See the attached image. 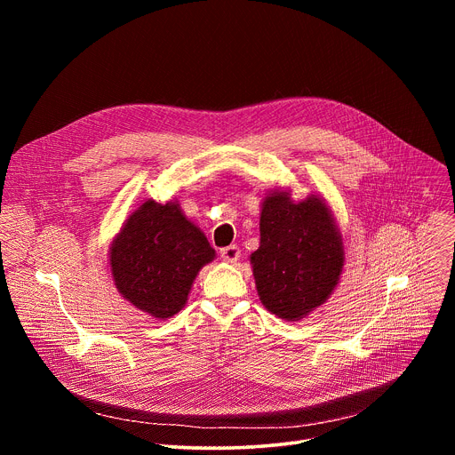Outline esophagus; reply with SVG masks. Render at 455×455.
Instances as JSON below:
<instances>
[{"mask_svg":"<svg viewBox=\"0 0 455 455\" xmlns=\"http://www.w3.org/2000/svg\"><path fill=\"white\" fill-rule=\"evenodd\" d=\"M220 253H221L223 261H227V263H235L237 259H239V255H241V250H239L235 244H230V246L221 248Z\"/></svg>","mask_w":455,"mask_h":455,"instance_id":"obj_1","label":"esophagus"}]
</instances>
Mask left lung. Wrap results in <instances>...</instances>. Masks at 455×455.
Masks as SVG:
<instances>
[{"label": "left lung", "mask_w": 455, "mask_h": 455, "mask_svg": "<svg viewBox=\"0 0 455 455\" xmlns=\"http://www.w3.org/2000/svg\"><path fill=\"white\" fill-rule=\"evenodd\" d=\"M261 241L250 255L257 295L279 318L300 320L326 302L344 268L342 234L322 196L295 202L290 190L267 194Z\"/></svg>", "instance_id": "1"}]
</instances>
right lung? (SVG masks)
<instances>
[{
    "label": "right lung",
    "instance_id": "obj_1",
    "mask_svg": "<svg viewBox=\"0 0 455 455\" xmlns=\"http://www.w3.org/2000/svg\"><path fill=\"white\" fill-rule=\"evenodd\" d=\"M108 255L118 293L165 320L185 306L194 279L214 261L216 250L176 200H148L127 216Z\"/></svg>",
    "mask_w": 455,
    "mask_h": 455
}]
</instances>
